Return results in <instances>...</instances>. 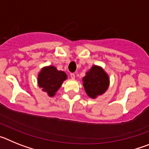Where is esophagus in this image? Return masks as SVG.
I'll list each match as a JSON object with an SVG mask.
<instances>
[{"label":"esophagus","mask_w":149,"mask_h":149,"mask_svg":"<svg viewBox=\"0 0 149 149\" xmlns=\"http://www.w3.org/2000/svg\"><path fill=\"white\" fill-rule=\"evenodd\" d=\"M70 77H71V78H72V79H74V78H75V74H74V73H71L70 74Z\"/></svg>","instance_id":"1"}]
</instances>
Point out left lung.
I'll return each instance as SVG.
<instances>
[{"label":"left lung","instance_id":"8db88e82","mask_svg":"<svg viewBox=\"0 0 149 149\" xmlns=\"http://www.w3.org/2000/svg\"><path fill=\"white\" fill-rule=\"evenodd\" d=\"M83 81L86 94L93 98L103 94L109 86L108 75L102 68L96 65L92 67L90 70L86 72Z\"/></svg>","mask_w":149,"mask_h":149}]
</instances>
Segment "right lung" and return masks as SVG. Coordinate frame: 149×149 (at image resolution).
Returning <instances> with one entry per match:
<instances>
[{
    "instance_id": "right-lung-1",
    "label": "right lung",
    "mask_w": 149,
    "mask_h": 149,
    "mask_svg": "<svg viewBox=\"0 0 149 149\" xmlns=\"http://www.w3.org/2000/svg\"><path fill=\"white\" fill-rule=\"evenodd\" d=\"M67 78L66 74L62 71H58L54 66L43 68L38 76V84L39 87L52 97L60 89L63 81Z\"/></svg>"
}]
</instances>
